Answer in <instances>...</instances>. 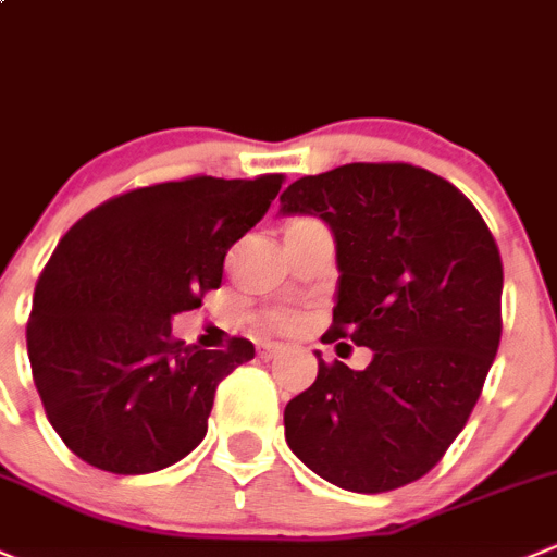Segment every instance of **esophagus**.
I'll use <instances>...</instances> for the list:
<instances>
[{
  "mask_svg": "<svg viewBox=\"0 0 557 557\" xmlns=\"http://www.w3.org/2000/svg\"><path fill=\"white\" fill-rule=\"evenodd\" d=\"M280 354H283V345H277V343H263V345H258V356H261L263 361L277 359Z\"/></svg>",
  "mask_w": 557,
  "mask_h": 557,
  "instance_id": "obj_1",
  "label": "esophagus"
}]
</instances>
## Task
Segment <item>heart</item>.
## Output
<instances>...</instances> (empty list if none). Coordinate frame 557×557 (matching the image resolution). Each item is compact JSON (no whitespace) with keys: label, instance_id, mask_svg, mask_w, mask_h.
Here are the masks:
<instances>
[{"label":"heart","instance_id":"b5f03b06","mask_svg":"<svg viewBox=\"0 0 557 557\" xmlns=\"http://www.w3.org/2000/svg\"><path fill=\"white\" fill-rule=\"evenodd\" d=\"M261 329L267 332H280V334H288L296 332V329L305 323V315L296 310H285V307H274V310H267L261 318H258Z\"/></svg>","mask_w":557,"mask_h":557}]
</instances>
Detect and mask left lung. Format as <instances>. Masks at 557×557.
<instances>
[{
  "label": "left lung",
  "mask_w": 557,
  "mask_h": 557,
  "mask_svg": "<svg viewBox=\"0 0 557 557\" xmlns=\"http://www.w3.org/2000/svg\"><path fill=\"white\" fill-rule=\"evenodd\" d=\"M280 214H315L337 242L323 343L372 350L364 370L318 354L315 383L285 405L290 451L350 493L422 479L462 433L498 354L504 263L487 223L455 185L408 163L301 176Z\"/></svg>",
  "instance_id": "left-lung-1"
}]
</instances>
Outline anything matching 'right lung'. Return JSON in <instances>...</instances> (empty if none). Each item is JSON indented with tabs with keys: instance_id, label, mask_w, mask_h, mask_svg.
I'll list each match as a JSON object with an SVG mask.
<instances>
[{
	"instance_id": "add662e5",
	"label": "right lung",
	"mask_w": 557,
	"mask_h": 557,
	"mask_svg": "<svg viewBox=\"0 0 557 557\" xmlns=\"http://www.w3.org/2000/svg\"><path fill=\"white\" fill-rule=\"evenodd\" d=\"M283 180L138 187L62 236L37 280L26 348L48 422L73 455L135 476L201 444L218 383L256 348L245 337L225 350L185 345L171 318L220 288L225 252L267 214Z\"/></svg>"
}]
</instances>
